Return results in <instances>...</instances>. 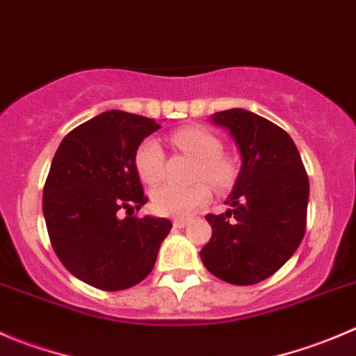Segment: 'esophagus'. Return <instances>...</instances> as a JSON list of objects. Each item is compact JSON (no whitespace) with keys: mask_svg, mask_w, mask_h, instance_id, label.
<instances>
[{"mask_svg":"<svg viewBox=\"0 0 356 356\" xmlns=\"http://www.w3.org/2000/svg\"><path fill=\"white\" fill-rule=\"evenodd\" d=\"M188 222H189L188 217H175V219H174V226L175 227H184Z\"/></svg>","mask_w":356,"mask_h":356,"instance_id":"1","label":"esophagus"}]
</instances>
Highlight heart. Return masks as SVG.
<instances>
[{"label":"heart","mask_w":356,"mask_h":356,"mask_svg":"<svg viewBox=\"0 0 356 356\" xmlns=\"http://www.w3.org/2000/svg\"><path fill=\"white\" fill-rule=\"evenodd\" d=\"M174 143L200 160L196 179L205 177L216 188H226L234 179V165L220 154L222 144L212 132L200 127H186L174 134ZM137 174L147 184L161 181L165 172V153L156 137H147L136 151ZM210 186L205 181L182 186L167 182L153 191V207L161 216L184 217L198 210L210 200Z\"/></svg>","instance_id":"obj_1"}]
</instances>
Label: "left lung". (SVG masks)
Wrapping results in <instances>:
<instances>
[{"mask_svg":"<svg viewBox=\"0 0 356 356\" xmlns=\"http://www.w3.org/2000/svg\"><path fill=\"white\" fill-rule=\"evenodd\" d=\"M210 122L229 132L241 165L226 212L205 217L212 238L200 257L220 280L254 285L277 273L305 236L308 175L294 140L270 120L234 108Z\"/></svg>","mask_w":356,"mask_h":356,"instance_id":"left-lung-1","label":"left lung"}]
</instances>
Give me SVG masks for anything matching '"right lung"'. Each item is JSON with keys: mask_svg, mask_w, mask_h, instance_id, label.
<instances>
[{"mask_svg": "<svg viewBox=\"0 0 356 356\" xmlns=\"http://www.w3.org/2000/svg\"><path fill=\"white\" fill-rule=\"evenodd\" d=\"M158 129L154 120L111 109L71 130L51 160L43 189L51 247L69 273L101 291L143 282L170 233L165 217H134L147 202L134 158Z\"/></svg>", "mask_w": 356, "mask_h": 356, "instance_id": "add662e5", "label": "right lung"}]
</instances>
